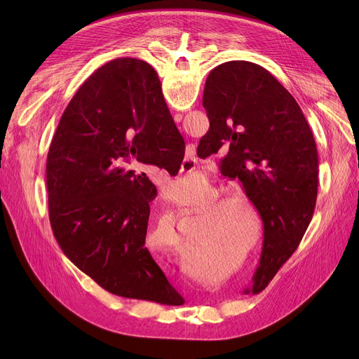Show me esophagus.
Here are the masks:
<instances>
[{
    "mask_svg": "<svg viewBox=\"0 0 359 359\" xmlns=\"http://www.w3.org/2000/svg\"><path fill=\"white\" fill-rule=\"evenodd\" d=\"M195 163H196V160H195L194 157H187V158H184V160H183V163H182V170H189ZM191 170H192V168H191Z\"/></svg>",
    "mask_w": 359,
    "mask_h": 359,
    "instance_id": "esophagus-1",
    "label": "esophagus"
}]
</instances>
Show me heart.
<instances>
[{"label": "heart", "instance_id": "obj_1", "mask_svg": "<svg viewBox=\"0 0 359 359\" xmlns=\"http://www.w3.org/2000/svg\"><path fill=\"white\" fill-rule=\"evenodd\" d=\"M198 182L196 177H189V179H183V180H177L172 184L170 187V194H172L175 198L177 199H184L187 198L192 192V187L194 183ZM229 205V199L225 198H218L215 201H211L208 205H206L205 212L208 214V227H206V231L203 233V237H215V236H222L224 234V229L227 227L229 224V215L222 212L225 210V206ZM180 214H186V212H191L192 208L189 206H179L177 210ZM248 211L250 214H253V210L250 206H248ZM160 224L164 225V229L168 230V234L172 236L173 240V248L176 250H182L183 249V240L180 237V234L175 230V222L172 217H161Z\"/></svg>", "mask_w": 359, "mask_h": 359}]
</instances>
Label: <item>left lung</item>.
Instances as JSON below:
<instances>
[{"instance_id":"1","label":"left lung","mask_w":359,"mask_h":359,"mask_svg":"<svg viewBox=\"0 0 359 359\" xmlns=\"http://www.w3.org/2000/svg\"><path fill=\"white\" fill-rule=\"evenodd\" d=\"M202 104L210 129L198 157L224 154L221 173L238 179L263 221L253 284L268 287L291 257L313 218L318 156L311 129L290 91L263 67L230 61L206 79Z\"/></svg>"}]
</instances>
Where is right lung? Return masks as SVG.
<instances>
[{"label":"right lung","mask_w":359,"mask_h":359,"mask_svg":"<svg viewBox=\"0 0 359 359\" xmlns=\"http://www.w3.org/2000/svg\"><path fill=\"white\" fill-rule=\"evenodd\" d=\"M183 157V137L145 61L104 64L68 103L46 161L49 221L64 255L110 294L184 303L145 248L156 186L123 167L137 158L176 176Z\"/></svg>","instance_id":"add662e5"}]
</instances>
